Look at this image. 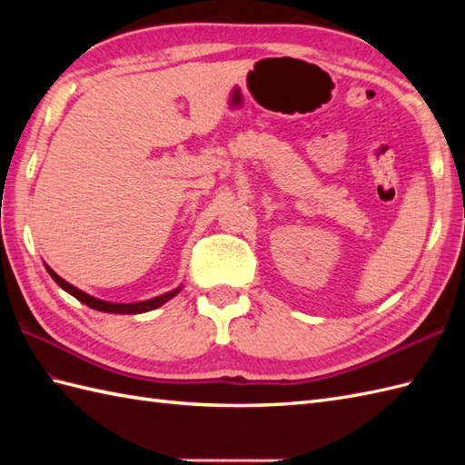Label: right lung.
<instances>
[{"instance_id": "1", "label": "right lung", "mask_w": 465, "mask_h": 465, "mask_svg": "<svg viewBox=\"0 0 465 465\" xmlns=\"http://www.w3.org/2000/svg\"><path fill=\"white\" fill-rule=\"evenodd\" d=\"M45 270H47L49 275H52L54 282L59 285V288L65 290L67 293H72L75 300H80L82 303H85L87 308L97 310V312H105V313H143V312H150V310L160 308V305H163L167 300H172L173 295L180 293V290H182V288H177V290H173V292H167V293H163V295H157V298L145 300V302H135V303H112V302H104V300L92 298V295H87V293H84L82 290L74 288L72 283H67L65 280L59 278V275H57L52 268H47V265H45Z\"/></svg>"}]
</instances>
